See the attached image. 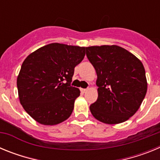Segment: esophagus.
<instances>
[{
    "label": "esophagus",
    "instance_id": "34e87169",
    "mask_svg": "<svg viewBox=\"0 0 160 160\" xmlns=\"http://www.w3.org/2000/svg\"><path fill=\"white\" fill-rule=\"evenodd\" d=\"M81 91L82 93H86L87 91V89H83V88H81Z\"/></svg>",
    "mask_w": 160,
    "mask_h": 160
}]
</instances>
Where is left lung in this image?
<instances>
[{
	"label": "left lung",
	"instance_id": "1",
	"mask_svg": "<svg viewBox=\"0 0 160 160\" xmlns=\"http://www.w3.org/2000/svg\"><path fill=\"white\" fill-rule=\"evenodd\" d=\"M97 73L98 99L90 112L103 123L118 124L129 119L140 107L148 90L145 69L138 58L124 48L86 47Z\"/></svg>",
	"mask_w": 160,
	"mask_h": 160
}]
</instances>
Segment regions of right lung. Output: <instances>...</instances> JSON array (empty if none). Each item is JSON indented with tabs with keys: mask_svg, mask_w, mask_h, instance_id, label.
I'll return each instance as SVG.
<instances>
[{
	"mask_svg": "<svg viewBox=\"0 0 160 160\" xmlns=\"http://www.w3.org/2000/svg\"><path fill=\"white\" fill-rule=\"evenodd\" d=\"M85 47L51 43L28 56L17 79L25 111L46 126L64 122L71 115L78 88L70 86L74 67L84 58Z\"/></svg>",
	"mask_w": 160,
	"mask_h": 160,
	"instance_id": "right-lung-1",
	"label": "right lung"
}]
</instances>
